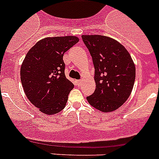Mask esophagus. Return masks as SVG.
Returning <instances> with one entry per match:
<instances>
[{"mask_svg": "<svg viewBox=\"0 0 159 159\" xmlns=\"http://www.w3.org/2000/svg\"><path fill=\"white\" fill-rule=\"evenodd\" d=\"M75 83H76L77 85H80L81 83H82V81L80 80H76V81H75Z\"/></svg>", "mask_w": 159, "mask_h": 159, "instance_id": "34e87169", "label": "esophagus"}]
</instances>
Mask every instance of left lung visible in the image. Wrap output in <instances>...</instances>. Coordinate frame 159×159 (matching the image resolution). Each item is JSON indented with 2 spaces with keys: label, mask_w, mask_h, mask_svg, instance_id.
I'll list each match as a JSON object with an SVG mask.
<instances>
[{
  "label": "left lung",
  "mask_w": 159,
  "mask_h": 159,
  "mask_svg": "<svg viewBox=\"0 0 159 159\" xmlns=\"http://www.w3.org/2000/svg\"><path fill=\"white\" fill-rule=\"evenodd\" d=\"M82 40L92 57L96 87L87 97L102 112L117 110L130 96L135 80V66L127 50L112 38L84 35Z\"/></svg>",
  "instance_id": "1"
}]
</instances>
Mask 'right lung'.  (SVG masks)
<instances>
[{
	"label": "right lung",
	"mask_w": 159,
	"mask_h": 159,
	"mask_svg": "<svg viewBox=\"0 0 159 159\" xmlns=\"http://www.w3.org/2000/svg\"><path fill=\"white\" fill-rule=\"evenodd\" d=\"M78 42L73 36L44 38L28 52L24 60L20 80L25 95L46 115L61 111L74 88L65 76L63 57Z\"/></svg>",
	"instance_id": "obj_1"
}]
</instances>
